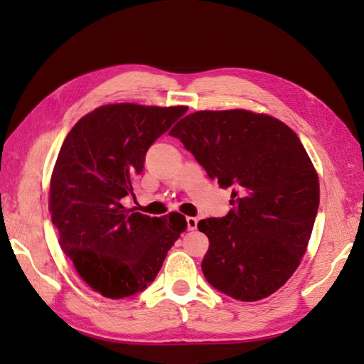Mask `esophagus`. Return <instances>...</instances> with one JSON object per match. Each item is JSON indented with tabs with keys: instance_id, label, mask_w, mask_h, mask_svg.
I'll use <instances>...</instances> for the list:
<instances>
[{
	"instance_id": "obj_1",
	"label": "esophagus",
	"mask_w": 364,
	"mask_h": 364,
	"mask_svg": "<svg viewBox=\"0 0 364 364\" xmlns=\"http://www.w3.org/2000/svg\"><path fill=\"white\" fill-rule=\"evenodd\" d=\"M186 222H188V230H196L197 228V222H198L197 218H186Z\"/></svg>"
}]
</instances>
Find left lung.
Listing matches in <instances>:
<instances>
[{
	"label": "left lung",
	"instance_id": "8db88e82",
	"mask_svg": "<svg viewBox=\"0 0 364 364\" xmlns=\"http://www.w3.org/2000/svg\"><path fill=\"white\" fill-rule=\"evenodd\" d=\"M220 188L233 210L203 219L208 283L241 301L278 291L306 252L319 208V178L294 131L247 109L197 111L170 129Z\"/></svg>",
	"mask_w": 364,
	"mask_h": 364
}]
</instances>
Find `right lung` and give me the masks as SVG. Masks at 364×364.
<instances>
[{
    "label": "right lung",
    "mask_w": 364,
    "mask_h": 364,
    "mask_svg": "<svg viewBox=\"0 0 364 364\" xmlns=\"http://www.w3.org/2000/svg\"><path fill=\"white\" fill-rule=\"evenodd\" d=\"M186 106L112 103L86 114L67 134L50 180L48 208L59 245L89 288L107 299L144 291L188 222L180 213H131L145 153Z\"/></svg>",
    "instance_id": "add662e5"
}]
</instances>
